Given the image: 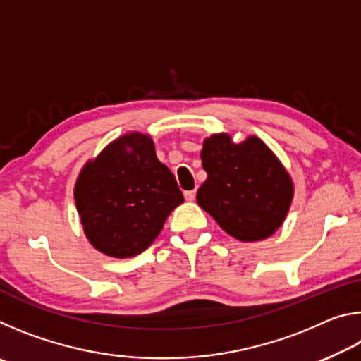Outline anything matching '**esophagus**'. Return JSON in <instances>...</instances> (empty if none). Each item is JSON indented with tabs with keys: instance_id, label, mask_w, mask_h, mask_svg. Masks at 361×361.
<instances>
[{
	"instance_id": "34e87169",
	"label": "esophagus",
	"mask_w": 361,
	"mask_h": 361,
	"mask_svg": "<svg viewBox=\"0 0 361 361\" xmlns=\"http://www.w3.org/2000/svg\"><path fill=\"white\" fill-rule=\"evenodd\" d=\"M185 197H186V200H189V202L194 200L195 199V189H191V191H185Z\"/></svg>"
}]
</instances>
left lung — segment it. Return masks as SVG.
Masks as SVG:
<instances>
[{
	"mask_svg": "<svg viewBox=\"0 0 361 361\" xmlns=\"http://www.w3.org/2000/svg\"><path fill=\"white\" fill-rule=\"evenodd\" d=\"M207 180L197 204L242 242L272 235L288 213L293 183L258 137L234 145L226 133L212 135L200 152Z\"/></svg>",
	"mask_w": 361,
	"mask_h": 361,
	"instance_id": "8db88e82",
	"label": "left lung"
}]
</instances>
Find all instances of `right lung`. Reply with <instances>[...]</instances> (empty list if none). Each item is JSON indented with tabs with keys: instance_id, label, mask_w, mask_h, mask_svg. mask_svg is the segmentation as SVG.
Returning <instances> with one entry per match:
<instances>
[{
	"instance_id": "right-lung-1",
	"label": "right lung",
	"mask_w": 361,
	"mask_h": 361,
	"mask_svg": "<svg viewBox=\"0 0 361 361\" xmlns=\"http://www.w3.org/2000/svg\"><path fill=\"white\" fill-rule=\"evenodd\" d=\"M76 209L90 243L114 258L148 248L183 200L173 173L148 135L129 133L87 162L76 181Z\"/></svg>"
}]
</instances>
